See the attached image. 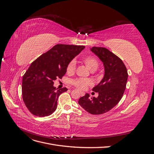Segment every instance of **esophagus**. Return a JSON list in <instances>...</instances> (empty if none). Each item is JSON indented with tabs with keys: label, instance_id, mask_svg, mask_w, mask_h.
Wrapping results in <instances>:
<instances>
[{
	"label": "esophagus",
	"instance_id": "34e87169",
	"mask_svg": "<svg viewBox=\"0 0 154 154\" xmlns=\"http://www.w3.org/2000/svg\"><path fill=\"white\" fill-rule=\"evenodd\" d=\"M80 94H81V96H84V94H85V92H80Z\"/></svg>",
	"mask_w": 154,
	"mask_h": 154
}]
</instances>
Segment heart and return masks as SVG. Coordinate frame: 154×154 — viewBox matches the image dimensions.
I'll return each mask as SVG.
<instances>
[{"label": "heart", "mask_w": 154, "mask_h": 154, "mask_svg": "<svg viewBox=\"0 0 154 154\" xmlns=\"http://www.w3.org/2000/svg\"><path fill=\"white\" fill-rule=\"evenodd\" d=\"M83 62L86 66V67L90 70L91 71L93 72L96 71L97 68L98 67L99 63L97 61V60L94 58V57H91V56H87V57H83ZM76 67V63L75 62L72 60L70 62L67 67V72L68 74H72L74 72V70H75ZM72 83L76 86L77 88H80V89H84L87 85H90L91 82L88 80H84V79H76L72 82Z\"/></svg>", "instance_id": "b5f03b06"}]
</instances>
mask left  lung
<instances>
[{
  "label": "left lung",
  "mask_w": 154,
  "mask_h": 154,
  "mask_svg": "<svg viewBox=\"0 0 154 154\" xmlns=\"http://www.w3.org/2000/svg\"><path fill=\"white\" fill-rule=\"evenodd\" d=\"M90 51L99 58L104 67V76L101 82L93 87L98 92L97 97H90L86 93L78 103L91 114L99 115L110 110L122 99L126 88L128 72L124 63L117 56L105 48L93 47Z\"/></svg>",
  "instance_id": "obj_1"
}]
</instances>
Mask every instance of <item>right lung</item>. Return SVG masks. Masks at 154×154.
Returning <instances> with one entry per match:
<instances>
[{"instance_id":"1","label":"right lung","mask_w":154,"mask_h":154,"mask_svg":"<svg viewBox=\"0 0 154 154\" xmlns=\"http://www.w3.org/2000/svg\"><path fill=\"white\" fill-rule=\"evenodd\" d=\"M82 45L57 44L32 62L22 78L23 101L30 112L39 117L53 114L57 100L67 88L54 87V81L62 78L73 58L81 53Z\"/></svg>"}]
</instances>
